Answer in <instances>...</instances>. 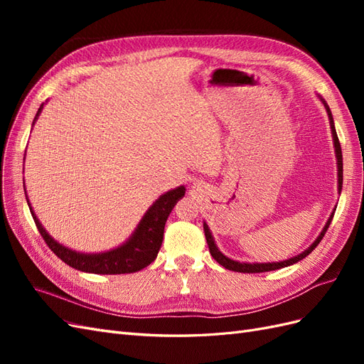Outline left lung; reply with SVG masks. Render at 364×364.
I'll return each instance as SVG.
<instances>
[{
  "instance_id": "left-lung-1",
  "label": "left lung",
  "mask_w": 364,
  "mask_h": 364,
  "mask_svg": "<svg viewBox=\"0 0 364 364\" xmlns=\"http://www.w3.org/2000/svg\"><path fill=\"white\" fill-rule=\"evenodd\" d=\"M318 98H321V102L323 103L325 109H326V114H328V118H329V126H331V134H333V142H334V150H336V159H337V191L338 194L341 193V185H343V158H341V149H340V142H338V138H337V132H336V126H334V119H333V114H331V109H329V106L326 105V102L323 100V98L321 95H317ZM337 208V206H336ZM336 208L334 211L331 213V215L328 217L326 223L323 226V229L321 230V234H318V237L313 241V245L310 247H306L304 252L297 253L296 257H291L289 259H284V261H277V262H240V261H235V259H230L228 258L226 255H223L222 252L218 250L215 241H214V237H213V232L211 229L208 228V225L203 222V230H205V237H206V243H208V247H209V252H211L213 258L220 264V266H223L225 269L228 270H232V272H240V273H261V272H270V270H278V269H282V267H289L291 266V264H296L299 262L301 259H304L306 255H310V253L316 249V246L321 243V240L323 238L326 229L329 228V225H331V220L334 217V213H336Z\"/></svg>"
}]
</instances>
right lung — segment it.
Segmentation results:
<instances>
[{"label": "right lung", "instance_id": "obj_1", "mask_svg": "<svg viewBox=\"0 0 364 364\" xmlns=\"http://www.w3.org/2000/svg\"><path fill=\"white\" fill-rule=\"evenodd\" d=\"M42 107H43V103L38 109V114L35 119H33V124L36 123L39 114L42 112ZM24 159H26V155H24ZM24 191H26V183H24ZM183 196H185L183 185L159 196V199L153 202V205L147 209L146 214L142 215L141 222L138 223L134 232H132L127 241H124L121 246L107 252L83 253L60 245L59 241L54 240L47 232L46 228L41 225L35 211H33L27 197V191H26L31 217L35 220L38 230L41 232L42 238L46 240L47 246L56 253L65 264H68L70 267L80 272L97 273V274L135 273L147 267L149 264L155 261L164 240L165 222H167V218L174 205L178 203V200L182 199Z\"/></svg>", "mask_w": 364, "mask_h": 364}]
</instances>
